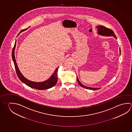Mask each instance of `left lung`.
Masks as SVG:
<instances>
[{
  "mask_svg": "<svg viewBox=\"0 0 132 132\" xmlns=\"http://www.w3.org/2000/svg\"><path fill=\"white\" fill-rule=\"evenodd\" d=\"M96 28L98 29V34L99 35H102V36H108V37L113 36L114 38H116V39H117V38L116 37V36L113 32V31L111 29L106 28V27L102 26H97ZM76 78H77V81L78 82L79 84L81 86V87H82L83 88H85L86 89H90V90H98L99 89H100V88H91V87H89L84 86L79 81L77 76H76Z\"/></svg>",
  "mask_w": 132,
  "mask_h": 132,
  "instance_id": "1",
  "label": "left lung"
}]
</instances>
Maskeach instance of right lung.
I'll use <instances>...</instances> for the list:
<instances>
[{
	"label": "right lung",
	"instance_id": "1",
	"mask_svg": "<svg viewBox=\"0 0 132 132\" xmlns=\"http://www.w3.org/2000/svg\"><path fill=\"white\" fill-rule=\"evenodd\" d=\"M26 29H24V30H21L18 35H19V34L22 32V31H23V30H26ZM16 41L15 44L14 45V47H13V50H12V57L13 61L14 62L15 68L16 69V75L18 76L19 79H20V80L22 82H23V83L26 84V85L28 86L30 88L37 89H39V90L47 89H49V88L53 87L55 85L56 83H57V81L58 80V78H57V72L58 70V67H57L55 69L53 74L51 75V77L50 78L48 79V80H47L46 81L41 82H34V81H30L23 76V75L21 74V72L19 69V68L18 67V65L16 64V61L15 57L14 50H15V47H16Z\"/></svg>",
	"mask_w": 132,
	"mask_h": 132
}]
</instances>
